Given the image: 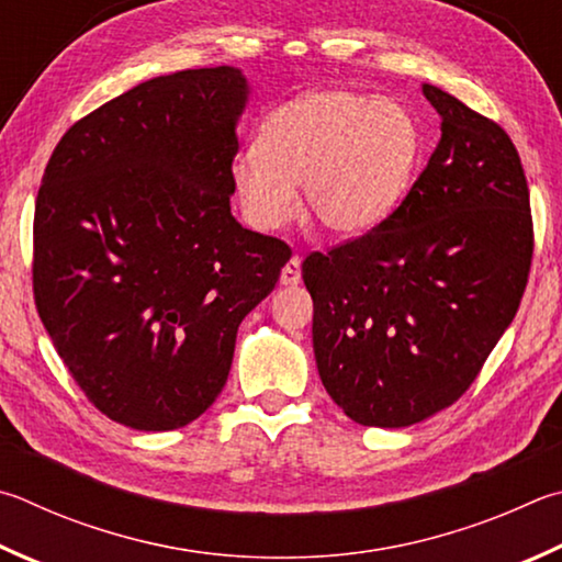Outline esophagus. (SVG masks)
Masks as SVG:
<instances>
[{"label":"esophagus","mask_w":562,"mask_h":562,"mask_svg":"<svg viewBox=\"0 0 562 562\" xmlns=\"http://www.w3.org/2000/svg\"><path fill=\"white\" fill-rule=\"evenodd\" d=\"M280 282L284 288H294V284L302 282V260L300 255H292V258L284 262L282 274H280Z\"/></svg>","instance_id":"esophagus-1"}]
</instances>
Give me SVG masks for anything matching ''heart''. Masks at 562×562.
Here are the masks:
<instances>
[{"label":"heart","instance_id":"1","mask_svg":"<svg viewBox=\"0 0 562 562\" xmlns=\"http://www.w3.org/2000/svg\"><path fill=\"white\" fill-rule=\"evenodd\" d=\"M420 161V127L411 110L344 88L312 90L265 117L258 149L231 161L243 216L258 231L297 218L300 193L319 226L359 238L379 226Z\"/></svg>","mask_w":562,"mask_h":562}]
</instances>
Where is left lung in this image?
<instances>
[{"label": "left lung", "mask_w": 562, "mask_h": 562, "mask_svg": "<svg viewBox=\"0 0 562 562\" xmlns=\"http://www.w3.org/2000/svg\"><path fill=\"white\" fill-rule=\"evenodd\" d=\"M423 93L442 137L401 206L302 262L322 383L369 427L415 425L467 393L514 322L533 260L512 137L440 88Z\"/></svg>", "instance_id": "obj_1"}]
</instances>
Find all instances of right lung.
<instances>
[{
	"label": "right lung",
	"instance_id": "right-lung-1",
	"mask_svg": "<svg viewBox=\"0 0 562 562\" xmlns=\"http://www.w3.org/2000/svg\"><path fill=\"white\" fill-rule=\"evenodd\" d=\"M246 100L231 66L151 78L70 125L41 179L36 312L88 401L132 430L209 411L292 255L231 213Z\"/></svg>",
	"mask_w": 562,
	"mask_h": 562
}]
</instances>
